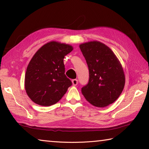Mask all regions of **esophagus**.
I'll return each instance as SVG.
<instances>
[{
	"label": "esophagus",
	"instance_id": "34e87169",
	"mask_svg": "<svg viewBox=\"0 0 149 149\" xmlns=\"http://www.w3.org/2000/svg\"><path fill=\"white\" fill-rule=\"evenodd\" d=\"M72 83H73V86H76V85L78 84V79H73V80H72Z\"/></svg>",
	"mask_w": 149,
	"mask_h": 149
}]
</instances>
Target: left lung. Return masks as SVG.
I'll return each instance as SVG.
<instances>
[{"label":"left lung","mask_w":149,"mask_h":149,"mask_svg":"<svg viewBox=\"0 0 149 149\" xmlns=\"http://www.w3.org/2000/svg\"><path fill=\"white\" fill-rule=\"evenodd\" d=\"M89 72L88 84L81 88L92 105L104 107L115 102L123 91L125 74L118 58L111 48L98 41L79 45Z\"/></svg>","instance_id":"8db88e82"}]
</instances>
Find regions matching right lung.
<instances>
[{"instance_id":"1","label":"right lung","mask_w":149,"mask_h":149,"mask_svg":"<svg viewBox=\"0 0 149 149\" xmlns=\"http://www.w3.org/2000/svg\"><path fill=\"white\" fill-rule=\"evenodd\" d=\"M73 49L68 44L52 41L35 53L25 76V91L33 102L49 106L64 96L72 83L65 74L63 59Z\"/></svg>"}]
</instances>
